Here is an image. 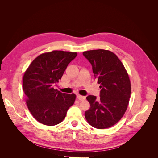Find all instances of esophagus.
<instances>
[{"label": "esophagus", "instance_id": "1", "mask_svg": "<svg viewBox=\"0 0 158 158\" xmlns=\"http://www.w3.org/2000/svg\"><path fill=\"white\" fill-rule=\"evenodd\" d=\"M77 98L79 100H80V101H84V100L85 99V96H83V95H81L79 94L77 95Z\"/></svg>", "mask_w": 158, "mask_h": 158}]
</instances>
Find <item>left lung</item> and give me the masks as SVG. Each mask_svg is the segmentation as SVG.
I'll list each match as a JSON object with an SVG mask.
<instances>
[{"label":"left lung","mask_w":158,"mask_h":158,"mask_svg":"<svg viewBox=\"0 0 158 158\" xmlns=\"http://www.w3.org/2000/svg\"><path fill=\"white\" fill-rule=\"evenodd\" d=\"M84 56L92 66L95 78L100 84V98H86L90 108L85 117L91 126L98 129L115 125L125 113L131 94V84L121 61L113 52L97 49L84 51Z\"/></svg>","instance_id":"left-lung-1"}]
</instances>
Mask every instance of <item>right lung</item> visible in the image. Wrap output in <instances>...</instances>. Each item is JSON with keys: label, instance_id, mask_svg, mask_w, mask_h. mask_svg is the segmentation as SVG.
<instances>
[{"label": "right lung", "instance_id": "add662e5", "mask_svg": "<svg viewBox=\"0 0 158 158\" xmlns=\"http://www.w3.org/2000/svg\"><path fill=\"white\" fill-rule=\"evenodd\" d=\"M77 52L52 51L33 60L23 76V90L31 114L45 125H58L64 120L76 95L62 93L52 88L59 82L68 64Z\"/></svg>", "mask_w": 158, "mask_h": 158}]
</instances>
